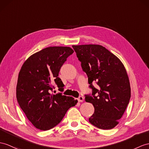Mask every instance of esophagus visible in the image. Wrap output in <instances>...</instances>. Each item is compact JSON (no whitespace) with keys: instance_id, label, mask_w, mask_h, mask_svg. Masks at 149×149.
<instances>
[{"instance_id":"obj_1","label":"esophagus","mask_w":149,"mask_h":149,"mask_svg":"<svg viewBox=\"0 0 149 149\" xmlns=\"http://www.w3.org/2000/svg\"><path fill=\"white\" fill-rule=\"evenodd\" d=\"M78 100L79 101V102H83V100H84V97H82V96H79L78 98Z\"/></svg>"}]
</instances>
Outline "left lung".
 <instances>
[{
  "label": "left lung",
  "mask_w": 149,
  "mask_h": 149,
  "mask_svg": "<svg viewBox=\"0 0 149 149\" xmlns=\"http://www.w3.org/2000/svg\"><path fill=\"white\" fill-rule=\"evenodd\" d=\"M88 77L92 95H85V101L93 104L94 113L89 118L92 125L110 130L119 123L129 104L131 88L126 69L121 61L100 45H72ZM96 82L99 88L92 85Z\"/></svg>",
  "instance_id": "obj_1"
}]
</instances>
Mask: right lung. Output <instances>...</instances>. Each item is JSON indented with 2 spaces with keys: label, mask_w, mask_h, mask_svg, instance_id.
I'll return each instance as SVG.
<instances>
[{
  "label": "right lung",
  "mask_w": 149,
  "mask_h": 149,
  "mask_svg": "<svg viewBox=\"0 0 149 149\" xmlns=\"http://www.w3.org/2000/svg\"><path fill=\"white\" fill-rule=\"evenodd\" d=\"M74 52L69 47H49L28 57L18 75L16 98L20 107L35 128L49 130L62 121L67 111L78 102L74 98L51 93L56 85L63 91L58 77L61 66Z\"/></svg>",
  "instance_id": "right-lung-1"
}]
</instances>
